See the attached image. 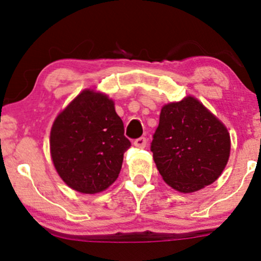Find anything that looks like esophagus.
I'll list each match as a JSON object with an SVG mask.
<instances>
[{
    "mask_svg": "<svg viewBox=\"0 0 261 261\" xmlns=\"http://www.w3.org/2000/svg\"><path fill=\"white\" fill-rule=\"evenodd\" d=\"M133 144H134L135 147H138V148H145L146 144H147V140H146V138L140 137V138L135 139Z\"/></svg>",
    "mask_w": 261,
    "mask_h": 261,
    "instance_id": "34e87169",
    "label": "esophagus"
}]
</instances>
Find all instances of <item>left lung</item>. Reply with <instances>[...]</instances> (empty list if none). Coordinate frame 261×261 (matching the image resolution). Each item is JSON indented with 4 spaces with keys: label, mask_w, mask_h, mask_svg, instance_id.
Listing matches in <instances>:
<instances>
[{
    "label": "left lung",
    "mask_w": 261,
    "mask_h": 261,
    "mask_svg": "<svg viewBox=\"0 0 261 261\" xmlns=\"http://www.w3.org/2000/svg\"><path fill=\"white\" fill-rule=\"evenodd\" d=\"M151 151L163 179L189 194L221 176L229 158L230 137L216 116L188 96L163 107Z\"/></svg>",
    "instance_id": "8db88e82"
}]
</instances>
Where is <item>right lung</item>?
<instances>
[{"instance_id": "1", "label": "right lung", "mask_w": 261, "mask_h": 261, "mask_svg": "<svg viewBox=\"0 0 261 261\" xmlns=\"http://www.w3.org/2000/svg\"><path fill=\"white\" fill-rule=\"evenodd\" d=\"M49 147L60 178L78 192L96 194L119 177L130 141L112 99L87 89L57 116Z\"/></svg>"}]
</instances>
